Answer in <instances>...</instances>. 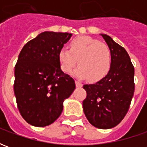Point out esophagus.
<instances>
[{"mask_svg":"<svg viewBox=\"0 0 147 147\" xmlns=\"http://www.w3.org/2000/svg\"><path fill=\"white\" fill-rule=\"evenodd\" d=\"M76 86L77 87H82V86H83V84L81 83H80L79 81H76Z\"/></svg>","mask_w":147,"mask_h":147,"instance_id":"esophagus-1","label":"esophagus"}]
</instances>
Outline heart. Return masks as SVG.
<instances>
[{
  "label": "heart",
  "mask_w": 147,
  "mask_h": 147,
  "mask_svg": "<svg viewBox=\"0 0 147 147\" xmlns=\"http://www.w3.org/2000/svg\"><path fill=\"white\" fill-rule=\"evenodd\" d=\"M61 70L70 73L78 61L80 67L74 75L97 83L104 79L110 70L112 55L109 46L89 36H80L70 42V50L61 48L58 52Z\"/></svg>",
  "instance_id": "1"
}]
</instances>
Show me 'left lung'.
<instances>
[{"label": "left lung", "instance_id": "1", "mask_svg": "<svg viewBox=\"0 0 147 147\" xmlns=\"http://www.w3.org/2000/svg\"><path fill=\"white\" fill-rule=\"evenodd\" d=\"M101 35L111 51L110 70L102 80L83 86L86 98L83 107L93 126L109 129L119 124L128 111L135 91V70L125 49L107 34Z\"/></svg>", "mask_w": 147, "mask_h": 147}]
</instances>
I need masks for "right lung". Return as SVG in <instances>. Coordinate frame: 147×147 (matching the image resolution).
I'll use <instances>...</instances> for the list:
<instances>
[{
  "instance_id": "add662e5",
  "label": "right lung",
  "mask_w": 147,
  "mask_h": 147,
  "mask_svg": "<svg viewBox=\"0 0 147 147\" xmlns=\"http://www.w3.org/2000/svg\"><path fill=\"white\" fill-rule=\"evenodd\" d=\"M71 34L45 31L24 45L15 66L14 93L21 116L30 125L48 126L61 116L76 89L61 68L58 52Z\"/></svg>"
}]
</instances>
